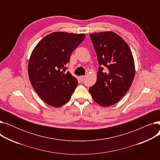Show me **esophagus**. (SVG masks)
<instances>
[{"label":"esophagus","mask_w":160,"mask_h":160,"mask_svg":"<svg viewBox=\"0 0 160 160\" xmlns=\"http://www.w3.org/2000/svg\"><path fill=\"white\" fill-rule=\"evenodd\" d=\"M79 79L81 82H83L85 79V76H80V77H79Z\"/></svg>","instance_id":"esophagus-1"}]
</instances>
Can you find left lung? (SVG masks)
Segmentation results:
<instances>
[{"instance_id":"obj_1","label":"left lung","mask_w":160,"mask_h":160,"mask_svg":"<svg viewBox=\"0 0 160 160\" xmlns=\"http://www.w3.org/2000/svg\"><path fill=\"white\" fill-rule=\"evenodd\" d=\"M89 36L100 66L97 82L89 91L98 104L108 107L129 90L136 73L133 57L127 42L113 32L92 33Z\"/></svg>"}]
</instances>
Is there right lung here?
<instances>
[{
	"instance_id": "obj_1",
	"label": "right lung",
	"mask_w": 160,
	"mask_h": 160,
	"mask_svg": "<svg viewBox=\"0 0 160 160\" xmlns=\"http://www.w3.org/2000/svg\"><path fill=\"white\" fill-rule=\"evenodd\" d=\"M85 38L84 33L55 32L44 37L32 50L28 63L29 80L46 104L60 107L71 99L78 80L66 72V65Z\"/></svg>"
}]
</instances>
